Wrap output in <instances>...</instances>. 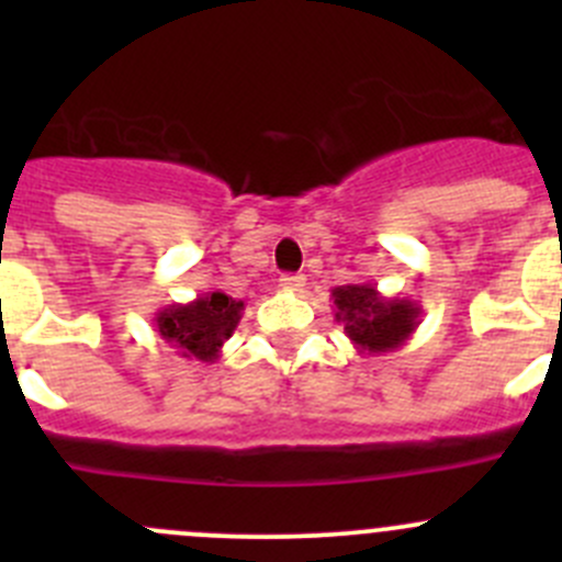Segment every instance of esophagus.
<instances>
[{
  "label": "esophagus",
  "instance_id": "1",
  "mask_svg": "<svg viewBox=\"0 0 562 562\" xmlns=\"http://www.w3.org/2000/svg\"><path fill=\"white\" fill-rule=\"evenodd\" d=\"M280 288H285V291H302L304 274H282L280 277Z\"/></svg>",
  "mask_w": 562,
  "mask_h": 562
}]
</instances>
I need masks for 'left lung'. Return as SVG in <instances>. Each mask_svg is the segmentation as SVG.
<instances>
[{"label": "left lung", "mask_w": 562, "mask_h": 562, "mask_svg": "<svg viewBox=\"0 0 562 562\" xmlns=\"http://www.w3.org/2000/svg\"><path fill=\"white\" fill-rule=\"evenodd\" d=\"M334 317L359 353L381 356L402 348L418 328L422 307L411 299L383 296L375 285H339L331 291Z\"/></svg>", "instance_id": "obj_1"}]
</instances>
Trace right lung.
<instances>
[{"mask_svg": "<svg viewBox=\"0 0 562 562\" xmlns=\"http://www.w3.org/2000/svg\"><path fill=\"white\" fill-rule=\"evenodd\" d=\"M245 302L225 296L223 291L201 293L187 304H168L155 315V331L166 339L181 359H220L223 345L234 337Z\"/></svg>", "mask_w": 562, "mask_h": 562, "instance_id": "obj_1", "label": "right lung"}]
</instances>
